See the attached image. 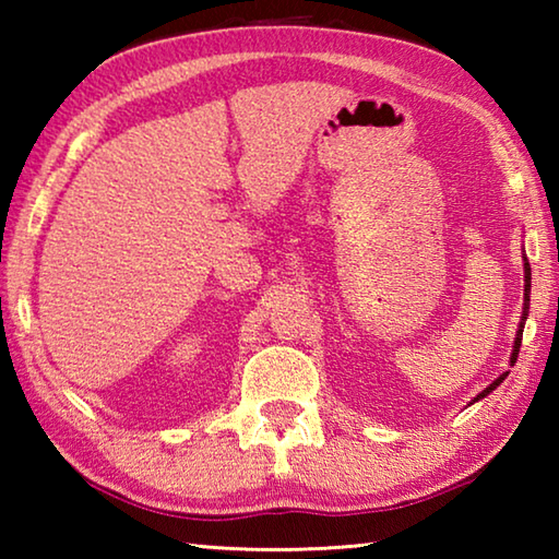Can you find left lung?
Listing matches in <instances>:
<instances>
[{"label": "left lung", "instance_id": "1", "mask_svg": "<svg viewBox=\"0 0 559 559\" xmlns=\"http://www.w3.org/2000/svg\"><path fill=\"white\" fill-rule=\"evenodd\" d=\"M523 271H525V293H523V316H520V323H518V330H515V343H513V353H510V367L515 365V359H518V353H520V343H523V328H525V320H527V310H530V263H527V257L523 253ZM508 377V372H503L500 377H496L493 382H490L484 392L480 394H476L471 400V404L473 402H480L484 400V396H488L490 392L496 390V386H500V382H503Z\"/></svg>", "mask_w": 559, "mask_h": 559}]
</instances>
